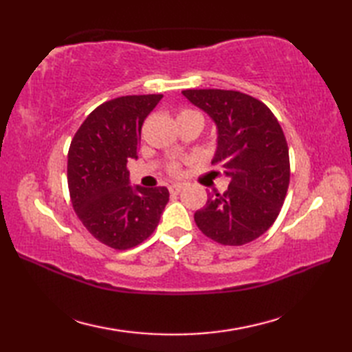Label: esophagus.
I'll use <instances>...</instances> for the list:
<instances>
[{
    "instance_id": "34e87169",
    "label": "esophagus",
    "mask_w": 352,
    "mask_h": 352,
    "mask_svg": "<svg viewBox=\"0 0 352 352\" xmlns=\"http://www.w3.org/2000/svg\"><path fill=\"white\" fill-rule=\"evenodd\" d=\"M183 189H184V186L180 184V183H175V184L169 186V192L172 193V195H178V193H180Z\"/></svg>"
}]
</instances>
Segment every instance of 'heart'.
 I'll return each mask as SVG.
<instances>
[{
	"label": "heart",
	"mask_w": 352,
	"mask_h": 352,
	"mask_svg": "<svg viewBox=\"0 0 352 352\" xmlns=\"http://www.w3.org/2000/svg\"><path fill=\"white\" fill-rule=\"evenodd\" d=\"M182 116H201V115L197 113V111H193V110H183L177 118H182ZM174 169H175V166H174Z\"/></svg>",
	"instance_id": "obj_1"
}]
</instances>
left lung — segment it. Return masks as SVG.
Returning a JSON list of instances; mask_svg holds the SVG:
<instances>
[{
  "instance_id": "1",
  "label": "left lung",
  "mask_w": 352,
  "mask_h": 352,
  "mask_svg": "<svg viewBox=\"0 0 352 352\" xmlns=\"http://www.w3.org/2000/svg\"><path fill=\"white\" fill-rule=\"evenodd\" d=\"M216 126L212 163L230 184L223 193H208L195 213L203 233L222 245H245L265 234L286 198L290 164L281 126L263 102L221 89L182 92Z\"/></svg>"
}]
</instances>
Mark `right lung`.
Here are the masks:
<instances>
[{
  "mask_svg": "<svg viewBox=\"0 0 352 352\" xmlns=\"http://www.w3.org/2000/svg\"><path fill=\"white\" fill-rule=\"evenodd\" d=\"M163 95L121 96L81 124L68 153L72 207L95 239L115 250L144 242L159 226L169 190L131 186L126 163L138 159L140 130Z\"/></svg>",
  "mask_w": 352,
  "mask_h": 352,
  "instance_id": "add662e5",
  "label": "right lung"
}]
</instances>
